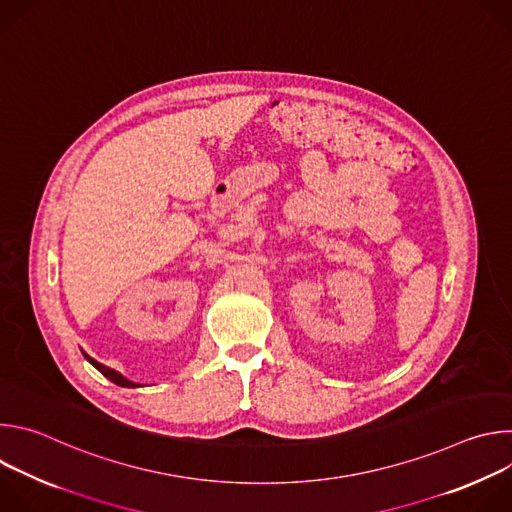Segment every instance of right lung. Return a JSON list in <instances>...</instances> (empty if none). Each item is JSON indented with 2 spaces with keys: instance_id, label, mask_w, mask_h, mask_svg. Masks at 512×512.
Returning <instances> with one entry per match:
<instances>
[{
  "instance_id": "add662e5",
  "label": "right lung",
  "mask_w": 512,
  "mask_h": 512,
  "mask_svg": "<svg viewBox=\"0 0 512 512\" xmlns=\"http://www.w3.org/2000/svg\"><path fill=\"white\" fill-rule=\"evenodd\" d=\"M85 354V352H83ZM85 358L93 364V367L103 375V377H107L111 383H115V385H119V387H127V389H135V387H141V385H137V383H133V381H129V379H125L121 373H117L115 369H109V367H105V364H101V362H97L95 358H91L89 354H85Z\"/></svg>"
}]
</instances>
